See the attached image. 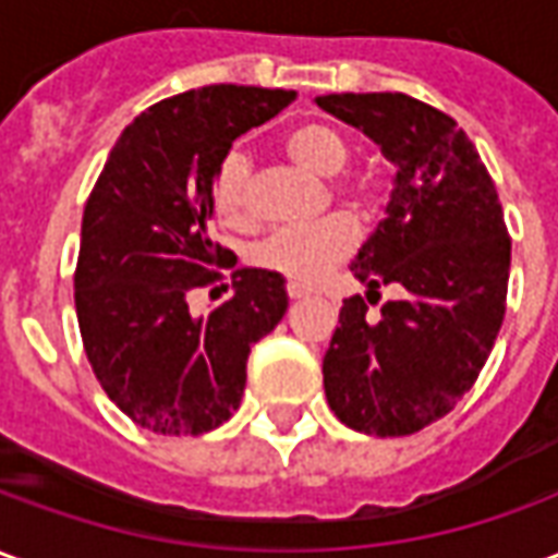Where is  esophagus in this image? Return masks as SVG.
Segmentation results:
<instances>
[{
    "mask_svg": "<svg viewBox=\"0 0 558 558\" xmlns=\"http://www.w3.org/2000/svg\"><path fill=\"white\" fill-rule=\"evenodd\" d=\"M287 295H290V299H304V295H311V290H307V287H302V283H287Z\"/></svg>",
    "mask_w": 558,
    "mask_h": 558,
    "instance_id": "esophagus-1",
    "label": "esophagus"
}]
</instances>
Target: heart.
Segmentation results:
<instances>
[{"instance_id": "1", "label": "heart", "mask_w": 558, "mask_h": 558, "mask_svg": "<svg viewBox=\"0 0 558 558\" xmlns=\"http://www.w3.org/2000/svg\"><path fill=\"white\" fill-rule=\"evenodd\" d=\"M283 146L302 167L328 175V194L352 211H371L379 199V182L364 170H343L350 163V143L335 128L307 122L287 131ZM215 211L230 227H251L256 220L251 196V158L244 151H227L211 179ZM359 242V232L347 215H328L302 227H280L254 244L251 263L263 271L280 275L292 283H314L343 263Z\"/></svg>"}]
</instances>
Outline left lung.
I'll return each mask as SVG.
<instances>
[{"label":"left lung","mask_w":558,"mask_h":558,"mask_svg":"<svg viewBox=\"0 0 558 558\" xmlns=\"http://www.w3.org/2000/svg\"><path fill=\"white\" fill-rule=\"evenodd\" d=\"M316 104L362 128L398 163L388 215L352 275L407 295L371 319L343 299L323 359L331 412L374 436H407L454 410L475 386L505 319L511 235L490 172L463 128L403 92H340Z\"/></svg>","instance_id":"obj_1"}]
</instances>
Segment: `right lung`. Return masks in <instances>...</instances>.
<instances>
[{"label": "right lung", "mask_w": 558, "mask_h": 558, "mask_svg": "<svg viewBox=\"0 0 558 558\" xmlns=\"http://www.w3.org/2000/svg\"><path fill=\"white\" fill-rule=\"evenodd\" d=\"M292 101V89L218 83L151 104L116 140L86 199L80 338L107 398L146 430L220 427L242 403L251 347L287 314L283 278L263 268L235 271L232 299L206 316L187 299L235 266L206 232L215 167L232 140Z\"/></svg>", "instance_id": "right-lung-1"}]
</instances>
